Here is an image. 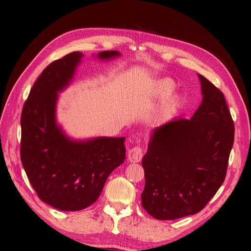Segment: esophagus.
Returning <instances> with one entry per match:
<instances>
[{
    "instance_id": "esophagus-1",
    "label": "esophagus",
    "mask_w": 251,
    "mask_h": 251,
    "mask_svg": "<svg viewBox=\"0 0 251 251\" xmlns=\"http://www.w3.org/2000/svg\"><path fill=\"white\" fill-rule=\"evenodd\" d=\"M128 161L131 162V163H138L141 161V158L143 156V152H142V148L137 146L135 148L130 149V150L128 151Z\"/></svg>"
}]
</instances>
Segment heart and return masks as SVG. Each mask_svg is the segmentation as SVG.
Segmentation results:
<instances>
[{
	"instance_id": "1",
	"label": "heart",
	"mask_w": 251,
	"mask_h": 251,
	"mask_svg": "<svg viewBox=\"0 0 251 251\" xmlns=\"http://www.w3.org/2000/svg\"><path fill=\"white\" fill-rule=\"evenodd\" d=\"M175 88V83L170 78H161L157 79V81L154 83V86L152 89V95L154 98H165L168 96L170 93L173 92ZM179 102V97L177 95H170L169 97L166 99L163 106V113L166 115L169 114L170 112L178 105Z\"/></svg>"
}]
</instances>
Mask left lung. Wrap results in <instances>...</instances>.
Listing matches in <instances>:
<instances>
[{
    "label": "left lung",
    "mask_w": 251,
    "mask_h": 251,
    "mask_svg": "<svg viewBox=\"0 0 251 251\" xmlns=\"http://www.w3.org/2000/svg\"><path fill=\"white\" fill-rule=\"evenodd\" d=\"M199 77L200 108L191 120L174 119L155 127L142 158V207L157 220L200 212L226 179L234 123L221 90Z\"/></svg>",
    "instance_id": "1"
}]
</instances>
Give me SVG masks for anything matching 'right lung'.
I'll list each match as a JSON object with an SVG mask.
<instances>
[{"label": "right lung", "mask_w": 251, "mask_h": 251, "mask_svg": "<svg viewBox=\"0 0 251 251\" xmlns=\"http://www.w3.org/2000/svg\"><path fill=\"white\" fill-rule=\"evenodd\" d=\"M121 54L101 51L99 59ZM83 54L73 51L51 62L32 86L21 113L20 158L41 201L76 211L98 200L106 179L124 163L125 138L72 140L56 122L58 93L69 86Z\"/></svg>", "instance_id": "add662e5"}]
</instances>
